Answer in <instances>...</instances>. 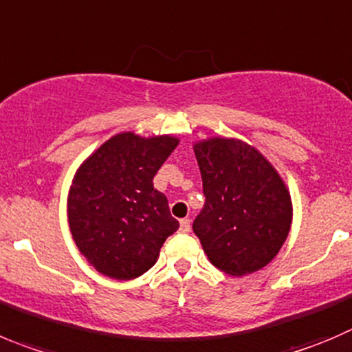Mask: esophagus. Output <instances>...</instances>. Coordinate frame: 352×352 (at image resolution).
Masks as SVG:
<instances>
[{"label": "esophagus", "instance_id": "34e87169", "mask_svg": "<svg viewBox=\"0 0 352 352\" xmlns=\"http://www.w3.org/2000/svg\"><path fill=\"white\" fill-rule=\"evenodd\" d=\"M180 231L182 232L191 231V221H189V219H182V221H180Z\"/></svg>", "mask_w": 352, "mask_h": 352}]
</instances>
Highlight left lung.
Segmentation results:
<instances>
[{
  "label": "left lung",
  "instance_id": "8db88e82",
  "mask_svg": "<svg viewBox=\"0 0 352 352\" xmlns=\"http://www.w3.org/2000/svg\"><path fill=\"white\" fill-rule=\"evenodd\" d=\"M205 206L192 231L217 269L245 276L278 255L292 224V199L272 165L248 144L208 139L195 146Z\"/></svg>",
  "mask_w": 352,
  "mask_h": 352
}]
</instances>
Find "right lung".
Masks as SVG:
<instances>
[{
  "label": "right lung",
  "instance_id": "add662e5",
  "mask_svg": "<svg viewBox=\"0 0 352 352\" xmlns=\"http://www.w3.org/2000/svg\"><path fill=\"white\" fill-rule=\"evenodd\" d=\"M179 139L124 131L102 144L74 175L67 199L72 239L87 261L114 280L149 271L179 229L153 179Z\"/></svg>",
  "mask_w": 352,
  "mask_h": 352
}]
</instances>
